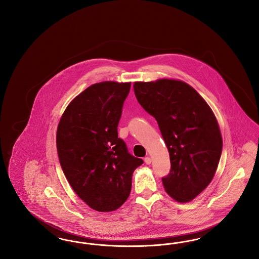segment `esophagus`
Wrapping results in <instances>:
<instances>
[{"mask_svg":"<svg viewBox=\"0 0 259 259\" xmlns=\"http://www.w3.org/2000/svg\"><path fill=\"white\" fill-rule=\"evenodd\" d=\"M145 163H146L147 165H149V164L151 163V158H150V157H148V156H147V157L145 158Z\"/></svg>","mask_w":259,"mask_h":259,"instance_id":"34e87169","label":"esophagus"}]
</instances>
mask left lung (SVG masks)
I'll return each instance as SVG.
<instances>
[{"instance_id": "8db88e82", "label": "left lung", "mask_w": 259, "mask_h": 259, "mask_svg": "<svg viewBox=\"0 0 259 259\" xmlns=\"http://www.w3.org/2000/svg\"><path fill=\"white\" fill-rule=\"evenodd\" d=\"M134 92L156 119L170 154L171 170L162 178L166 192L178 202L191 201L211 182L221 159L222 134L213 112L181 80L138 81Z\"/></svg>"}]
</instances>
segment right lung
I'll return each instance as SVG.
<instances>
[{"instance_id": "right-lung-1", "label": "right lung", "mask_w": 259, "mask_h": 259, "mask_svg": "<svg viewBox=\"0 0 259 259\" xmlns=\"http://www.w3.org/2000/svg\"><path fill=\"white\" fill-rule=\"evenodd\" d=\"M131 83L104 81L70 103L57 128L62 170L74 192L93 209L111 211L129 197L132 175L144 163L129 153L117 126Z\"/></svg>"}]
</instances>
